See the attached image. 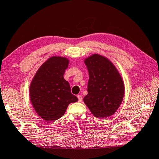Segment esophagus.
<instances>
[{
	"instance_id": "1",
	"label": "esophagus",
	"mask_w": 159,
	"mask_h": 159,
	"mask_svg": "<svg viewBox=\"0 0 159 159\" xmlns=\"http://www.w3.org/2000/svg\"><path fill=\"white\" fill-rule=\"evenodd\" d=\"M77 98H78V101H79V102H82V96H80V95H78L77 96Z\"/></svg>"
}]
</instances>
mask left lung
I'll return each mask as SVG.
<instances>
[{"label":"left lung","instance_id":"8db88e82","mask_svg":"<svg viewBox=\"0 0 159 159\" xmlns=\"http://www.w3.org/2000/svg\"><path fill=\"white\" fill-rule=\"evenodd\" d=\"M84 63L89 75L84 103L96 117L110 116L120 106L124 98L121 77L112 62L101 55L91 56Z\"/></svg>","mask_w":159,"mask_h":159}]
</instances>
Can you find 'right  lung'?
I'll use <instances>...</instances> for the list:
<instances>
[{"label":"right lung","instance_id":"add662e5","mask_svg":"<svg viewBox=\"0 0 159 159\" xmlns=\"http://www.w3.org/2000/svg\"><path fill=\"white\" fill-rule=\"evenodd\" d=\"M68 60L52 57L36 72L30 86V101L35 112L45 121H55L65 114L68 105L78 98L71 93L69 83L63 78Z\"/></svg>","mask_w":159,"mask_h":159}]
</instances>
